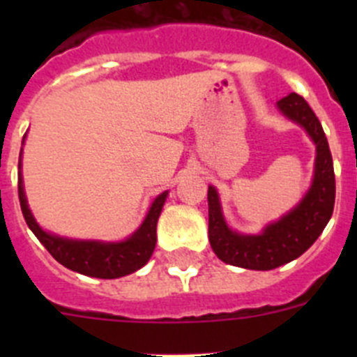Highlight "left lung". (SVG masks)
I'll use <instances>...</instances> for the list:
<instances>
[{"mask_svg": "<svg viewBox=\"0 0 357 357\" xmlns=\"http://www.w3.org/2000/svg\"><path fill=\"white\" fill-rule=\"evenodd\" d=\"M279 109L305 128L317 144L313 185L304 200L279 222L268 225L259 236H243L227 227L214 188L209 200V241L214 254L227 264L247 270H273L304 254L326 229L333 216L336 182L333 155L320 121L301 94L291 93L279 100Z\"/></svg>", "mask_w": 357, "mask_h": 357, "instance_id": "8db88e82", "label": "left lung"}]
</instances>
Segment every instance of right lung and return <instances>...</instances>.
Listing matches in <instances>:
<instances>
[{
  "label": "right lung",
  "instance_id": "obj_1",
  "mask_svg": "<svg viewBox=\"0 0 357 357\" xmlns=\"http://www.w3.org/2000/svg\"><path fill=\"white\" fill-rule=\"evenodd\" d=\"M19 204L26 220V225L43 243L46 250L55 257L61 264L73 270V272L84 273L98 279H118V277L134 273L135 270L143 268L153 254L157 241V220L160 216L164 202L168 193L153 200L146 220L143 225L135 230L127 241L121 243H100V241H75V239H64L59 236L44 232L31 216L28 209L26 197L23 191V178L19 173Z\"/></svg>",
  "mask_w": 357,
  "mask_h": 357
}]
</instances>
